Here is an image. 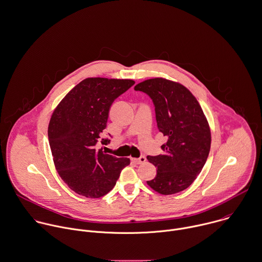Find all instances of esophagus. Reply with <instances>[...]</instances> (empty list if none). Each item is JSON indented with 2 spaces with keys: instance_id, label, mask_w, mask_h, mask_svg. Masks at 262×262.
<instances>
[{
  "instance_id": "esophagus-1",
  "label": "esophagus",
  "mask_w": 262,
  "mask_h": 262,
  "mask_svg": "<svg viewBox=\"0 0 262 262\" xmlns=\"http://www.w3.org/2000/svg\"><path fill=\"white\" fill-rule=\"evenodd\" d=\"M133 162L136 163L137 165H140V164H144L146 162V159L145 157H140L138 159H133Z\"/></svg>"
}]
</instances>
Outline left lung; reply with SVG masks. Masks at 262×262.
Segmentation results:
<instances>
[{
	"mask_svg": "<svg viewBox=\"0 0 262 262\" xmlns=\"http://www.w3.org/2000/svg\"><path fill=\"white\" fill-rule=\"evenodd\" d=\"M150 96L158 128L168 137L164 155L147 157L158 170L147 185L163 195L188 188L207 160L211 134L207 119L192 92L179 82L162 77L144 80L134 88Z\"/></svg>",
	"mask_w": 262,
	"mask_h": 262,
	"instance_id": "1",
	"label": "left lung"
}]
</instances>
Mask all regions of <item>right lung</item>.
<instances>
[{
	"label": "right lung",
	"instance_id": "obj_1",
	"mask_svg": "<svg viewBox=\"0 0 262 262\" xmlns=\"http://www.w3.org/2000/svg\"><path fill=\"white\" fill-rule=\"evenodd\" d=\"M135 83L132 79L90 77L72 88L57 105L48 135L55 167L68 187L88 198H98L116 185L130 165L98 148L113 101ZM101 139V144L108 143Z\"/></svg>",
	"mask_w": 262,
	"mask_h": 262
}]
</instances>
